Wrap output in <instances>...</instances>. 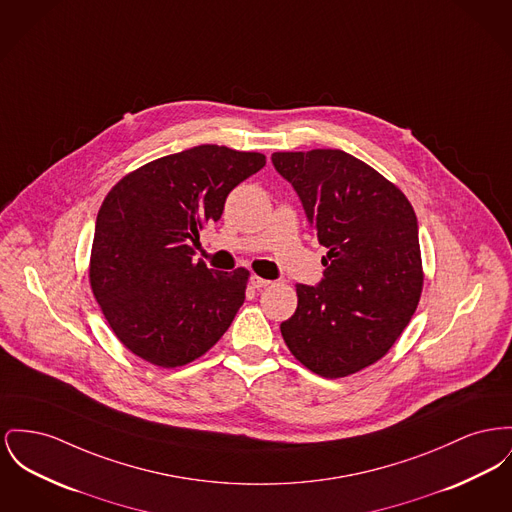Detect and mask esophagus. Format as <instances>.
Instances as JSON below:
<instances>
[{"instance_id":"esophagus-1","label":"esophagus","mask_w":512,"mask_h":512,"mask_svg":"<svg viewBox=\"0 0 512 512\" xmlns=\"http://www.w3.org/2000/svg\"><path fill=\"white\" fill-rule=\"evenodd\" d=\"M249 282H251V286H253V288H257V290H261V288H267V286L271 284V280H267V278H261V276H257V274H253V276L249 278Z\"/></svg>"}]
</instances>
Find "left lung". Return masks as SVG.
Here are the masks:
<instances>
[{"instance_id": "left-lung-1", "label": "left lung", "mask_w": 512, "mask_h": 512, "mask_svg": "<svg viewBox=\"0 0 512 512\" xmlns=\"http://www.w3.org/2000/svg\"><path fill=\"white\" fill-rule=\"evenodd\" d=\"M329 251L323 280L298 284L280 325L294 358L338 379L381 360L410 323L423 288L418 218L406 195L356 156L332 149L274 152Z\"/></svg>"}]
</instances>
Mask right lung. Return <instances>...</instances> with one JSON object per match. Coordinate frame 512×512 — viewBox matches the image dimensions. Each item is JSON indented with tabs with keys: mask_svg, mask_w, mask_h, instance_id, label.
<instances>
[{
	"mask_svg": "<svg viewBox=\"0 0 512 512\" xmlns=\"http://www.w3.org/2000/svg\"><path fill=\"white\" fill-rule=\"evenodd\" d=\"M265 164L261 152L199 145L152 160L110 189L96 216L89 276L108 325L135 356L180 367L228 331L249 271L207 269L189 243Z\"/></svg>",
	"mask_w": 512,
	"mask_h": 512,
	"instance_id": "obj_1",
	"label": "right lung"
}]
</instances>
